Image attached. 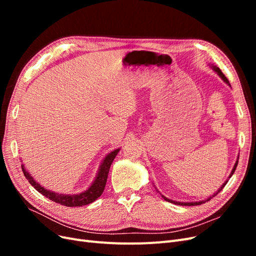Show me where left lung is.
Segmentation results:
<instances>
[{
  "instance_id": "8db88e82",
  "label": "left lung",
  "mask_w": 256,
  "mask_h": 256,
  "mask_svg": "<svg viewBox=\"0 0 256 256\" xmlns=\"http://www.w3.org/2000/svg\"><path fill=\"white\" fill-rule=\"evenodd\" d=\"M212 68H214V70L216 72V74H218L220 76H221V78L224 80V82H226L228 85H230V82H228V78H226V76H224L223 74V72H221V69L220 68H218V67H216V66H212ZM237 164H238V161H236V164H235V166H234V168H233V170H232V173H230V177L232 176V175H233L234 174V172H235V170H236V168H237ZM228 184V180L226 182H224L223 184V186H222V187L218 190V191H216V193H214V194L212 196H210V198H208L207 200H202V202H194V203H180V202H175V200H168V198H164H164L166 200H168V202H170V203H173V204H177V205H182V206H194V205H200V204H203V203H205V202H207V200H210L212 198H214V196H216V194H218V193L224 188V186H226Z\"/></svg>"
}]
</instances>
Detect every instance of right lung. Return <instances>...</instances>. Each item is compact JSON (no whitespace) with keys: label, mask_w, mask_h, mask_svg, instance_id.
Instances as JSON below:
<instances>
[{"label":"right lung","mask_w":256,"mask_h":256,"mask_svg":"<svg viewBox=\"0 0 256 256\" xmlns=\"http://www.w3.org/2000/svg\"><path fill=\"white\" fill-rule=\"evenodd\" d=\"M118 152H120V150H115L108 154V156L104 158V160L102 161V166H100L98 175L96 177V180H94V182H92V184L86 191L80 193V194L66 196V194H58V193L49 191L47 189H44V187H42V186L38 182H36L33 180V177L30 175V173L26 172V170L23 166H22V171H23V174H24V176L26 177V180H28V182L32 184L38 192L42 193V196L48 198L49 200H53V202H56L60 205H64V206H68V207L84 206V205H88L90 203H92L94 200H96L102 194V192L106 187V184L108 174H109L110 166L112 164L114 158L116 157V154H118Z\"/></svg>","instance_id":"add662e5"}]
</instances>
